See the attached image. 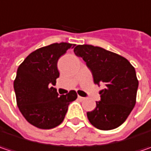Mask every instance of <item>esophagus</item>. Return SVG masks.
I'll return each mask as SVG.
<instances>
[{"mask_svg": "<svg viewBox=\"0 0 151 151\" xmlns=\"http://www.w3.org/2000/svg\"><path fill=\"white\" fill-rule=\"evenodd\" d=\"M78 99H79V100H80V101H84L85 97H82V96H78Z\"/></svg>", "mask_w": 151, "mask_h": 151, "instance_id": "34e87169", "label": "esophagus"}]
</instances>
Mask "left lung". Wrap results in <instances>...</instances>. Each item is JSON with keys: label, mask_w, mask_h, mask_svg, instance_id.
Masks as SVG:
<instances>
[{"label": "left lung", "mask_w": 151, "mask_h": 151, "mask_svg": "<svg viewBox=\"0 0 151 151\" xmlns=\"http://www.w3.org/2000/svg\"><path fill=\"white\" fill-rule=\"evenodd\" d=\"M91 70L95 84L105 85L100 91L101 101L86 115L91 124L101 130H110L122 124L136 103L139 81L134 67L124 57L90 44L74 49Z\"/></svg>", "instance_id": "1"}]
</instances>
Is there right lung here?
Masks as SVG:
<instances>
[{
  "instance_id": "obj_1",
  "label": "right lung",
  "mask_w": 151,
  "mask_h": 151,
  "mask_svg": "<svg viewBox=\"0 0 151 151\" xmlns=\"http://www.w3.org/2000/svg\"><path fill=\"white\" fill-rule=\"evenodd\" d=\"M76 44L55 43L32 52L18 66L14 81L17 104L27 121L42 129L63 122L70 102L77 98L75 91L59 96L52 86L60 76L57 62Z\"/></svg>"
}]
</instances>
